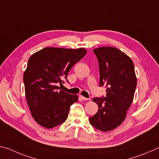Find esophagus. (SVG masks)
<instances>
[{
	"label": "esophagus",
	"instance_id": "1",
	"mask_svg": "<svg viewBox=\"0 0 159 159\" xmlns=\"http://www.w3.org/2000/svg\"><path fill=\"white\" fill-rule=\"evenodd\" d=\"M80 98H81V99L82 100V101H87V100H89V98H85V97L82 96H80Z\"/></svg>",
	"mask_w": 159,
	"mask_h": 159
}]
</instances>
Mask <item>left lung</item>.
Wrapping results in <instances>:
<instances>
[{
	"label": "left lung",
	"instance_id": "left-lung-1",
	"mask_svg": "<svg viewBox=\"0 0 159 159\" xmlns=\"http://www.w3.org/2000/svg\"><path fill=\"white\" fill-rule=\"evenodd\" d=\"M98 61L100 87L106 88V96L93 99L98 105L96 115L89 118L95 129L106 132L119 126L126 118L136 86L134 64L129 57L115 47L93 49Z\"/></svg>",
	"mask_w": 159,
	"mask_h": 159
}]
</instances>
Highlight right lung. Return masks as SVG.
<instances>
[{"label":"right lung","instance_id":"add662e5","mask_svg":"<svg viewBox=\"0 0 159 159\" xmlns=\"http://www.w3.org/2000/svg\"><path fill=\"white\" fill-rule=\"evenodd\" d=\"M87 50L45 47L33 54L24 74L26 101L35 121L47 129L65 122L77 95L60 90L68 72L84 57Z\"/></svg>","mask_w":159,"mask_h":159}]
</instances>
